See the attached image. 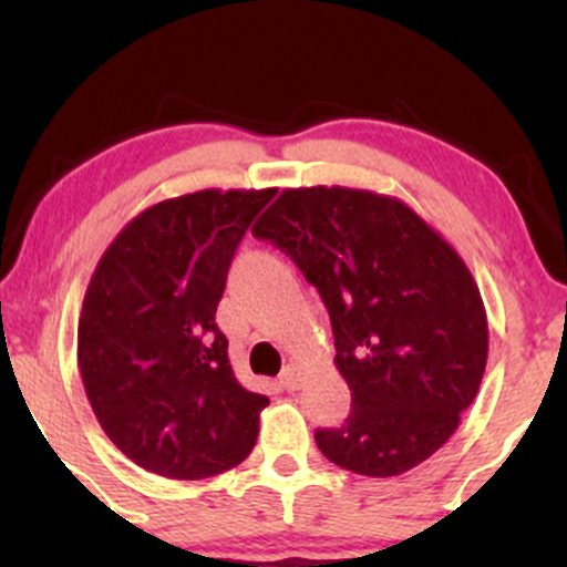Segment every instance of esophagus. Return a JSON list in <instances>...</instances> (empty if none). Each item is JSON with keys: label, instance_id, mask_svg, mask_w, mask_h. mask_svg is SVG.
Instances as JSON below:
<instances>
[{"label": "esophagus", "instance_id": "1", "mask_svg": "<svg viewBox=\"0 0 567 567\" xmlns=\"http://www.w3.org/2000/svg\"><path fill=\"white\" fill-rule=\"evenodd\" d=\"M301 379H303V368L301 365H288L279 373V383H282L288 392H296L298 386H301Z\"/></svg>", "mask_w": 567, "mask_h": 567}]
</instances>
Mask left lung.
<instances>
[{"instance_id":"obj_1","label":"left lung","mask_w":567,"mask_h":567,"mask_svg":"<svg viewBox=\"0 0 567 567\" xmlns=\"http://www.w3.org/2000/svg\"><path fill=\"white\" fill-rule=\"evenodd\" d=\"M320 290L351 389L317 447L341 470L396 477L437 453L487 362L483 296L464 258L405 202L368 188H285L252 226Z\"/></svg>"}]
</instances>
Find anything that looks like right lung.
I'll return each instance as SVG.
<instances>
[{
  "label": "right lung",
  "mask_w": 567,
  "mask_h": 567,
  "mask_svg": "<svg viewBox=\"0 0 567 567\" xmlns=\"http://www.w3.org/2000/svg\"><path fill=\"white\" fill-rule=\"evenodd\" d=\"M275 188H205L146 207L84 292L76 362L97 424L133 464L205 480L250 455L269 396L234 379L216 324L226 275Z\"/></svg>",
  "instance_id": "1"
}]
</instances>
